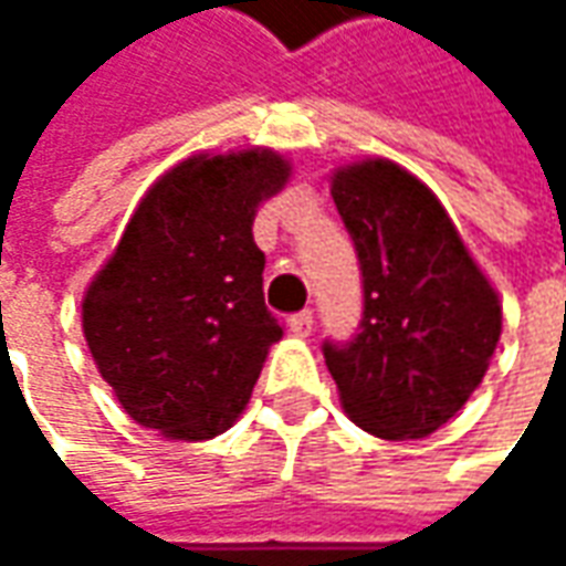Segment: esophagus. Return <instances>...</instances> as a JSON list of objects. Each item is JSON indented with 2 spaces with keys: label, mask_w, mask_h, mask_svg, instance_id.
Instances as JSON below:
<instances>
[{
  "label": "esophagus",
  "mask_w": 566,
  "mask_h": 566,
  "mask_svg": "<svg viewBox=\"0 0 566 566\" xmlns=\"http://www.w3.org/2000/svg\"><path fill=\"white\" fill-rule=\"evenodd\" d=\"M312 324H315V318H312V312H308V308H303V312H296V315L287 318V327H291L300 339H306L308 333H312Z\"/></svg>",
  "instance_id": "esophagus-1"
}]
</instances>
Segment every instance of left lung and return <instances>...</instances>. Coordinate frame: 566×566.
<instances>
[{
	"mask_svg": "<svg viewBox=\"0 0 566 566\" xmlns=\"http://www.w3.org/2000/svg\"><path fill=\"white\" fill-rule=\"evenodd\" d=\"M331 193L364 275L360 333L324 345L345 416L379 439H424L485 379L500 296L437 193L403 166L345 163Z\"/></svg>",
	"mask_w": 566,
	"mask_h": 566,
	"instance_id": "8db88e82",
	"label": "left lung"
}]
</instances>
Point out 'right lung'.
I'll list each match as a JSON object with an SVG mask.
<instances>
[{"label": "right lung", "mask_w": 566, "mask_h": 566, "mask_svg": "<svg viewBox=\"0 0 566 566\" xmlns=\"http://www.w3.org/2000/svg\"><path fill=\"white\" fill-rule=\"evenodd\" d=\"M291 178L272 148L193 154L163 172L84 291L81 327L117 403L166 439L230 430L282 324L263 303L254 214Z\"/></svg>", "instance_id": "right-lung-1"}]
</instances>
